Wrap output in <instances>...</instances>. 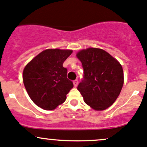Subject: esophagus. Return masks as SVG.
<instances>
[{
    "mask_svg": "<svg viewBox=\"0 0 147 147\" xmlns=\"http://www.w3.org/2000/svg\"><path fill=\"white\" fill-rule=\"evenodd\" d=\"M78 80H75V81H74V86L75 87H76L77 86H78Z\"/></svg>",
    "mask_w": 147,
    "mask_h": 147,
    "instance_id": "1",
    "label": "esophagus"
}]
</instances>
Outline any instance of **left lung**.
I'll use <instances>...</instances> for the list:
<instances>
[{"instance_id": "1", "label": "left lung", "mask_w": 147, "mask_h": 147, "mask_svg": "<svg viewBox=\"0 0 147 147\" xmlns=\"http://www.w3.org/2000/svg\"><path fill=\"white\" fill-rule=\"evenodd\" d=\"M76 56L84 69V78L77 89L84 102L96 111L107 109L122 88V66L109 53L96 48L80 51Z\"/></svg>"}]
</instances>
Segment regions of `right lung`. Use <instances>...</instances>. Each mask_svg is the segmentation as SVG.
Listing matches in <instances>:
<instances>
[{"label":"right lung","mask_w":147,"mask_h":147,"mask_svg":"<svg viewBox=\"0 0 147 147\" xmlns=\"http://www.w3.org/2000/svg\"><path fill=\"white\" fill-rule=\"evenodd\" d=\"M71 53V50L46 49L24 68L25 88L38 107L53 110L66 101L74 84L67 78V69L63 63Z\"/></svg>","instance_id":"1"}]
</instances>
